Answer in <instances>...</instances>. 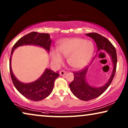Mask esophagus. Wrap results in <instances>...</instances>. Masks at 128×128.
Returning a JSON list of instances; mask_svg holds the SVG:
<instances>
[{
    "label": "esophagus",
    "mask_w": 128,
    "mask_h": 128,
    "mask_svg": "<svg viewBox=\"0 0 128 128\" xmlns=\"http://www.w3.org/2000/svg\"><path fill=\"white\" fill-rule=\"evenodd\" d=\"M66 74V72L64 70H61L60 71V72H59V74H60V76H64Z\"/></svg>",
    "instance_id": "1"
}]
</instances>
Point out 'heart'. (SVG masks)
Returning <instances> with one entry per match:
<instances>
[{"mask_svg":"<svg viewBox=\"0 0 128 128\" xmlns=\"http://www.w3.org/2000/svg\"><path fill=\"white\" fill-rule=\"evenodd\" d=\"M94 51L93 43L81 38H66L59 41L57 50L51 52L52 60L58 64L63 62L62 56L68 58V64L74 69L85 67L90 62Z\"/></svg>","mask_w":128,"mask_h":128,"instance_id":"b5f03b06","label":"heart"}]
</instances>
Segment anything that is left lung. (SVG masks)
<instances>
[{
    "label": "left lung",
    "instance_id": "left-lung-1",
    "mask_svg": "<svg viewBox=\"0 0 128 128\" xmlns=\"http://www.w3.org/2000/svg\"><path fill=\"white\" fill-rule=\"evenodd\" d=\"M86 35L95 41L97 46V53L105 51L109 55L113 65L112 72L109 80L105 84L98 87L92 86L87 81L86 75L89 66H87L83 70L73 73L74 75V79L69 85L72 92L78 99L83 101H88L99 97L111 84L116 72L117 56L114 46L106 38L96 32L88 33Z\"/></svg>",
    "mask_w": 128,
    "mask_h": 128
}]
</instances>
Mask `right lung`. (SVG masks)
Here are the masks:
<instances>
[{
	"mask_svg": "<svg viewBox=\"0 0 128 128\" xmlns=\"http://www.w3.org/2000/svg\"><path fill=\"white\" fill-rule=\"evenodd\" d=\"M51 41L49 34L31 32L18 40L12 48L10 58V72L12 82L18 92L30 100L41 101L50 96L53 90L54 82L59 76V72H54L52 70L46 69L36 81L28 83H22L16 78L12 71V56L17 47L28 45L41 47L49 53Z\"/></svg>",
	"mask_w": 128,
	"mask_h": 128,
	"instance_id": "1",
	"label": "right lung"
}]
</instances>
